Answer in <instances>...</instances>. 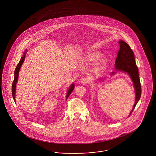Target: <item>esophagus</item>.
<instances>
[{"label":"esophagus","instance_id":"obj_1","mask_svg":"<svg viewBox=\"0 0 156 156\" xmlns=\"http://www.w3.org/2000/svg\"><path fill=\"white\" fill-rule=\"evenodd\" d=\"M89 80L87 78H82L80 80V83L82 84V85H86V84H87L88 83H89Z\"/></svg>","mask_w":156,"mask_h":156}]
</instances>
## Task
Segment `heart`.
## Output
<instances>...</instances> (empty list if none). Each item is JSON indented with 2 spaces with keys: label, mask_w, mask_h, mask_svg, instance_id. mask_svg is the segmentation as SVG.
Returning <instances> with one entry per match:
<instances>
[{
  "label": "heart",
  "mask_w": 156,
  "mask_h": 156,
  "mask_svg": "<svg viewBox=\"0 0 156 156\" xmlns=\"http://www.w3.org/2000/svg\"><path fill=\"white\" fill-rule=\"evenodd\" d=\"M101 56V53L99 52H90L85 54L82 57V59L87 62H94L99 59ZM108 65V61L105 58L99 59L96 63L95 70L97 71H102L104 70Z\"/></svg>",
  "instance_id": "obj_1"
}]
</instances>
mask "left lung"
Returning a JSON list of instances; mask_svg holds the SVG:
<instances>
[{
  "instance_id": "left-lung-1",
  "label": "left lung",
  "mask_w": 156,
  "mask_h": 156,
  "mask_svg": "<svg viewBox=\"0 0 156 156\" xmlns=\"http://www.w3.org/2000/svg\"><path fill=\"white\" fill-rule=\"evenodd\" d=\"M118 43L120 46L117 57L115 60V70L117 71H123L124 73H126L130 76L131 80H132L133 83V86L136 93L135 103L133 105L132 111L129 115V117L141 98V86L138 74V69L136 66L134 52L127 43L123 41L122 40H120ZM115 74V72H113L111 75H114ZM99 80H104L101 78L99 79Z\"/></svg>"
}]
</instances>
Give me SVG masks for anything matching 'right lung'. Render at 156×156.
I'll return each instance as SVG.
<instances>
[{
  "mask_svg": "<svg viewBox=\"0 0 156 156\" xmlns=\"http://www.w3.org/2000/svg\"><path fill=\"white\" fill-rule=\"evenodd\" d=\"M27 52V50H26L24 52H23V57H21V59L19 61V63L18 64L17 66L16 67V69L15 70L14 72V80L13 81V83H12V97H13V99L14 100L15 102V91H16V83H17V81L18 80V76H19V72L20 69V67L22 65L24 61V59H25V57H26V54ZM74 83H72L70 87L69 88L68 91H67V94H66V99H67V98L69 97V96L70 95L71 93V92L73 91L74 89Z\"/></svg>",
  "mask_w": 156,
  "mask_h": 156,
  "instance_id": "add662e5",
  "label": "right lung"
}]
</instances>
